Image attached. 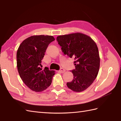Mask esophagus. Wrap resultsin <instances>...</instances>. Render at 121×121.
<instances>
[{
	"instance_id": "34e87169",
	"label": "esophagus",
	"mask_w": 121,
	"mask_h": 121,
	"mask_svg": "<svg viewBox=\"0 0 121 121\" xmlns=\"http://www.w3.org/2000/svg\"><path fill=\"white\" fill-rule=\"evenodd\" d=\"M59 72H60V73H65V69H62V68H61V69H60V70H59Z\"/></svg>"
}]
</instances>
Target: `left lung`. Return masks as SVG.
Here are the masks:
<instances>
[{
    "mask_svg": "<svg viewBox=\"0 0 121 121\" xmlns=\"http://www.w3.org/2000/svg\"><path fill=\"white\" fill-rule=\"evenodd\" d=\"M56 40L65 55L75 60V69L72 71L73 79L66 85L74 91H85L93 83L99 70L100 57L96 43L81 33L59 36Z\"/></svg>",
    "mask_w": 121,
    "mask_h": 121,
    "instance_id": "obj_1",
    "label": "left lung"
}]
</instances>
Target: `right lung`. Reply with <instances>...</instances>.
Instances as JSON below:
<instances>
[{"instance_id":"1","label":"right lung","mask_w":121,"mask_h":121,"mask_svg":"<svg viewBox=\"0 0 121 121\" xmlns=\"http://www.w3.org/2000/svg\"><path fill=\"white\" fill-rule=\"evenodd\" d=\"M55 40L52 36H32L23 41L18 48V72L24 84L33 91H44L52 82L55 71L47 67L43 69L42 60L48 46Z\"/></svg>"}]
</instances>
